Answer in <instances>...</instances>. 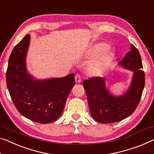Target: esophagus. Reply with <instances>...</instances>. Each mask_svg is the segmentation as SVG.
<instances>
[{"mask_svg": "<svg viewBox=\"0 0 154 154\" xmlns=\"http://www.w3.org/2000/svg\"><path fill=\"white\" fill-rule=\"evenodd\" d=\"M75 80L77 83H79V82H81V80H82L81 76H80L79 74H76L75 75Z\"/></svg>", "mask_w": 154, "mask_h": 154, "instance_id": "esophagus-1", "label": "esophagus"}]
</instances>
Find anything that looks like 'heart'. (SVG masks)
<instances>
[{
    "instance_id": "b5f03b06",
    "label": "heart",
    "mask_w": 154,
    "mask_h": 154,
    "mask_svg": "<svg viewBox=\"0 0 154 154\" xmlns=\"http://www.w3.org/2000/svg\"><path fill=\"white\" fill-rule=\"evenodd\" d=\"M109 49V45L105 43V42H100V43H98L95 45L92 46L89 49L87 54L89 56H95L104 52H105ZM112 59L113 54L112 52L107 51V53L105 52L104 54H102L94 60L93 63L94 69L96 72H100V71L105 69L112 62Z\"/></svg>"
}]
</instances>
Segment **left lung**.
<instances>
[{
	"label": "left lung",
	"instance_id": "1",
	"mask_svg": "<svg viewBox=\"0 0 154 154\" xmlns=\"http://www.w3.org/2000/svg\"><path fill=\"white\" fill-rule=\"evenodd\" d=\"M119 65L134 72L129 88L123 95H112L102 77L90 78L83 82L91 115L100 123L116 122L129 116L136 110L141 99L145 87V72L142 70L143 67L140 53L134 45L131 44V51Z\"/></svg>",
	"mask_w": 154,
	"mask_h": 154
}]
</instances>
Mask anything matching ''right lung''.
<instances>
[{"label": "right lung", "mask_w": 154, "mask_h": 154, "mask_svg": "<svg viewBox=\"0 0 154 154\" xmlns=\"http://www.w3.org/2000/svg\"><path fill=\"white\" fill-rule=\"evenodd\" d=\"M30 35L14 47L6 72L7 87L15 107L23 116L38 123L54 122L63 112L75 85L74 74L62 78L35 80L27 73L26 56Z\"/></svg>", "instance_id": "add662e5"}]
</instances>
